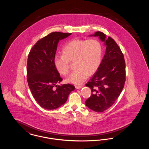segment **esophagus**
Wrapping results in <instances>:
<instances>
[{"label":"esophagus","instance_id":"34e87169","mask_svg":"<svg viewBox=\"0 0 149 149\" xmlns=\"http://www.w3.org/2000/svg\"><path fill=\"white\" fill-rule=\"evenodd\" d=\"M75 86L76 89H80V88H81L83 87L82 85H75Z\"/></svg>","mask_w":149,"mask_h":149}]
</instances>
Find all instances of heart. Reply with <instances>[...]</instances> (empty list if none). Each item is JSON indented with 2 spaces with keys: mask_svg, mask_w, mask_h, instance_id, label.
Here are the masks:
<instances>
[{
  "mask_svg": "<svg viewBox=\"0 0 149 149\" xmlns=\"http://www.w3.org/2000/svg\"><path fill=\"white\" fill-rule=\"evenodd\" d=\"M102 45L98 40L74 39L66 43L62 49V55L54 58V65L61 75L70 72V61H74L75 69L67 79L69 83L80 84L89 74H94L101 63Z\"/></svg>",
  "mask_w": 149,
  "mask_h": 149,
  "instance_id": "1",
  "label": "heart"
}]
</instances>
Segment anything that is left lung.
Wrapping results in <instances>:
<instances>
[{
  "instance_id": "8db88e82",
  "label": "left lung",
  "mask_w": 149,
  "mask_h": 149,
  "mask_svg": "<svg viewBox=\"0 0 149 149\" xmlns=\"http://www.w3.org/2000/svg\"><path fill=\"white\" fill-rule=\"evenodd\" d=\"M105 42V55L98 70L85 84L92 91V94L85 101L89 108L97 112H102L112 106L118 98L126 81V64L120 48L112 38L102 32H96Z\"/></svg>"
}]
</instances>
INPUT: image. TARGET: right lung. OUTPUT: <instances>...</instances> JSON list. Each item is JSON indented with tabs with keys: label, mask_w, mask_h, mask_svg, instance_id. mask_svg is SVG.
Listing matches in <instances>:
<instances>
[{
	"label": "right lung",
	"mask_w": 149,
	"mask_h": 149,
	"mask_svg": "<svg viewBox=\"0 0 149 149\" xmlns=\"http://www.w3.org/2000/svg\"><path fill=\"white\" fill-rule=\"evenodd\" d=\"M71 35L53 32L38 40L29 53L27 65L29 88L36 102L46 109H55L64 104L75 89L70 84L56 85L63 79L54 65L58 43Z\"/></svg>",
	"instance_id": "1"
}]
</instances>
